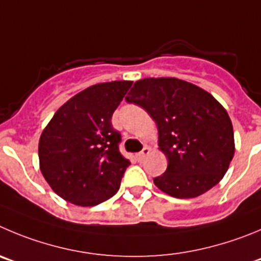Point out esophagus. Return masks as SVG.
I'll return each instance as SVG.
<instances>
[{
    "instance_id": "obj_1",
    "label": "esophagus",
    "mask_w": 261,
    "mask_h": 261,
    "mask_svg": "<svg viewBox=\"0 0 261 261\" xmlns=\"http://www.w3.org/2000/svg\"><path fill=\"white\" fill-rule=\"evenodd\" d=\"M149 153H150V148L149 147H144V148H143L142 152H139L138 154H136V157H138V160H144V158L147 157Z\"/></svg>"
}]
</instances>
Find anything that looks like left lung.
<instances>
[{
	"label": "left lung",
	"instance_id": "obj_1",
	"mask_svg": "<svg viewBox=\"0 0 261 261\" xmlns=\"http://www.w3.org/2000/svg\"><path fill=\"white\" fill-rule=\"evenodd\" d=\"M126 101L155 121L158 145L167 158L155 187L175 198H194L215 187L234 155V134L225 108L210 92L174 79L139 80Z\"/></svg>",
	"mask_w": 261,
	"mask_h": 261
}]
</instances>
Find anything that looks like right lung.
Here are the masks:
<instances>
[{
  "mask_svg": "<svg viewBox=\"0 0 261 261\" xmlns=\"http://www.w3.org/2000/svg\"><path fill=\"white\" fill-rule=\"evenodd\" d=\"M131 85L112 81L87 87L63 104L41 134V172L65 201L95 206L119 189L130 161L119 153L121 135L111 119Z\"/></svg>",
  "mask_w": 261,
  "mask_h": 261,
  "instance_id": "obj_1",
  "label": "right lung"
}]
</instances>
